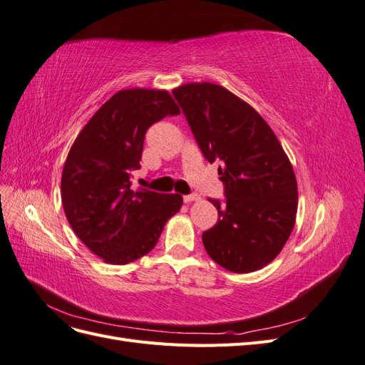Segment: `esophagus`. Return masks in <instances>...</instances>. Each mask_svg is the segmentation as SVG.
<instances>
[{
    "label": "esophagus",
    "instance_id": "esophagus-1",
    "mask_svg": "<svg viewBox=\"0 0 365 365\" xmlns=\"http://www.w3.org/2000/svg\"><path fill=\"white\" fill-rule=\"evenodd\" d=\"M182 200H184V202H193V201H197L200 200V195H196V193H192V195H185V196H182Z\"/></svg>",
    "mask_w": 365,
    "mask_h": 365
}]
</instances>
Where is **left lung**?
<instances>
[{
  "mask_svg": "<svg viewBox=\"0 0 365 365\" xmlns=\"http://www.w3.org/2000/svg\"><path fill=\"white\" fill-rule=\"evenodd\" d=\"M208 163L219 161L225 202L202 233L208 256L237 274L267 267L295 224L298 193L292 164L269 125L251 105L210 82L173 90Z\"/></svg>",
  "mask_w": 365,
  "mask_h": 365,
  "instance_id": "obj_1",
  "label": "left lung"
}]
</instances>
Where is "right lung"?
<instances>
[{"mask_svg":"<svg viewBox=\"0 0 365 365\" xmlns=\"http://www.w3.org/2000/svg\"><path fill=\"white\" fill-rule=\"evenodd\" d=\"M180 108L164 90L115 93L79 132L63 164L65 216L86 248L111 264H126L153 250L181 195L130 187L140 169L146 130Z\"/></svg>","mask_w":365,"mask_h":365,"instance_id":"obj_1","label":"right lung"}]
</instances>
